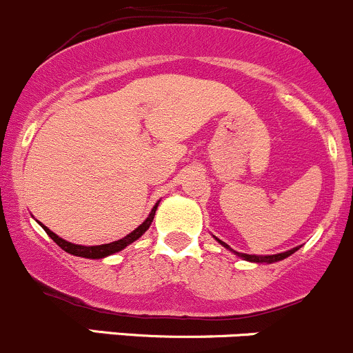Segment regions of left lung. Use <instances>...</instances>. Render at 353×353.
<instances>
[{
    "mask_svg": "<svg viewBox=\"0 0 353 353\" xmlns=\"http://www.w3.org/2000/svg\"><path fill=\"white\" fill-rule=\"evenodd\" d=\"M213 237H215V236H213ZM215 241H216V243H219L220 245H223V248H225V249H229L230 252H234V254H236V256H239V258H243L244 261L256 263V265H261V263H276V261H282V259H285V258H288V256H290V254H294V252L297 251L299 248H301V245H299V248H292V249H288V251H285V252H279V254L258 256V254H245V252H237V251H234V249L230 248L229 244L223 243V241H220L219 237H215Z\"/></svg>",
    "mask_w": 353,
    "mask_h": 353,
    "instance_id": "obj_1",
    "label": "left lung"
}]
</instances>
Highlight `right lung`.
<instances>
[{
  "mask_svg": "<svg viewBox=\"0 0 353 353\" xmlns=\"http://www.w3.org/2000/svg\"><path fill=\"white\" fill-rule=\"evenodd\" d=\"M160 199L155 203L154 208H152V212L148 213V216L145 219L143 223H140V225L137 227V229L133 230V232H130L128 236H124L123 239L119 241H114V243H109V244H101V245H80V244H73V243H68V241L63 239V237L56 236L54 232H52L51 229H48V227L44 225V223L39 222V225L42 227V229L46 230V234H48L49 237H51L52 241H54L56 244L59 245V248L63 249V251L70 252V254L73 256H80V258H88V259H102V258H108L110 254H116V252L123 251L126 245H130L131 243H134V241L140 239L141 236H143L145 232L148 230V227L152 225V222H154V216H155V212H157V206H159Z\"/></svg>",
  "mask_w": 353,
  "mask_h": 353,
  "instance_id": "right-lung-1",
  "label": "right lung"
}]
</instances>
